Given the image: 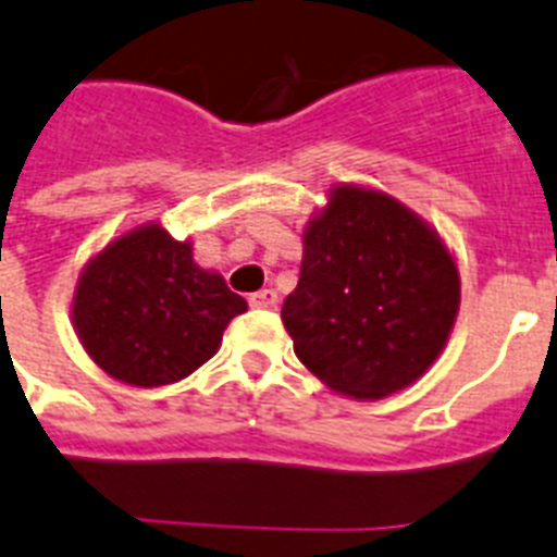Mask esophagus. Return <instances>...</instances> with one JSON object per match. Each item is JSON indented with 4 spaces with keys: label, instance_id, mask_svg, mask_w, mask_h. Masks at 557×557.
Segmentation results:
<instances>
[{
    "label": "esophagus",
    "instance_id": "esophagus-1",
    "mask_svg": "<svg viewBox=\"0 0 557 557\" xmlns=\"http://www.w3.org/2000/svg\"><path fill=\"white\" fill-rule=\"evenodd\" d=\"M248 302L255 306V309H274L277 306V292L274 288H260L248 297Z\"/></svg>",
    "mask_w": 557,
    "mask_h": 557
}]
</instances>
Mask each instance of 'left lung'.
I'll return each mask as SVG.
<instances>
[{
	"mask_svg": "<svg viewBox=\"0 0 557 557\" xmlns=\"http://www.w3.org/2000/svg\"><path fill=\"white\" fill-rule=\"evenodd\" d=\"M460 306L455 257L404 202L334 185L302 232L300 283L283 302L294 355L355 400L411 386L449 341Z\"/></svg>",
	"mask_w": 557,
	"mask_h": 557,
	"instance_id": "obj_1",
	"label": "left lung"
}]
</instances>
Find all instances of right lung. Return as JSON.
I'll list each match as a JSON object with an SVG mask.
<instances>
[{
    "label": "right lung",
    "mask_w": 557,
    "mask_h": 557,
    "mask_svg": "<svg viewBox=\"0 0 557 557\" xmlns=\"http://www.w3.org/2000/svg\"><path fill=\"white\" fill-rule=\"evenodd\" d=\"M248 302L194 263L188 239L146 223L111 239L76 280L71 318L88 357L128 386H169L216 355Z\"/></svg>",
    "instance_id": "1"
}]
</instances>
